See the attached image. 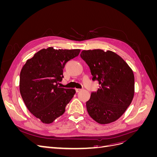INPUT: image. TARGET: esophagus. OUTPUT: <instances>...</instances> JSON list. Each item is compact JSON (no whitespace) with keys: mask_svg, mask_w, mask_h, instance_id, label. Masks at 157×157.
Instances as JSON below:
<instances>
[{"mask_svg":"<svg viewBox=\"0 0 157 157\" xmlns=\"http://www.w3.org/2000/svg\"><path fill=\"white\" fill-rule=\"evenodd\" d=\"M75 90H76V92H80V91H81V89H80V88H76Z\"/></svg>","mask_w":157,"mask_h":157,"instance_id":"esophagus-1","label":"esophagus"}]
</instances>
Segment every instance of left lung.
<instances>
[{
    "instance_id": "obj_1",
    "label": "left lung",
    "mask_w": 157,
    "mask_h": 157,
    "mask_svg": "<svg viewBox=\"0 0 157 157\" xmlns=\"http://www.w3.org/2000/svg\"><path fill=\"white\" fill-rule=\"evenodd\" d=\"M80 56L90 67L92 80L100 85L86 101L89 115L101 124L117 121L134 98L132 70L121 56L109 50H82Z\"/></svg>"
}]
</instances>
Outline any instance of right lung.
I'll return each instance as SVG.
<instances>
[{
  "instance_id": "add662e5",
  "label": "right lung",
  "mask_w": 157,
  "mask_h": 157,
  "mask_svg": "<svg viewBox=\"0 0 157 157\" xmlns=\"http://www.w3.org/2000/svg\"><path fill=\"white\" fill-rule=\"evenodd\" d=\"M79 49H42L21 69L20 91L27 108L45 124L62 115L75 90L60 88L65 63L77 56Z\"/></svg>"
}]
</instances>
